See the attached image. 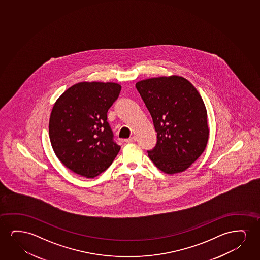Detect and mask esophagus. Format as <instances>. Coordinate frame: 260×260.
<instances>
[{
	"label": "esophagus",
	"mask_w": 260,
	"mask_h": 260,
	"mask_svg": "<svg viewBox=\"0 0 260 260\" xmlns=\"http://www.w3.org/2000/svg\"><path fill=\"white\" fill-rule=\"evenodd\" d=\"M135 141L136 138H134V137H132L131 139H126V140H125V142L126 143H133L135 142Z\"/></svg>",
	"instance_id": "34e87169"
}]
</instances>
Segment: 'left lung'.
Segmentation results:
<instances>
[{
  "label": "left lung",
  "mask_w": 260,
  "mask_h": 260,
  "mask_svg": "<svg viewBox=\"0 0 260 260\" xmlns=\"http://www.w3.org/2000/svg\"><path fill=\"white\" fill-rule=\"evenodd\" d=\"M153 118L156 146L147 151L160 171H185L206 148L210 129L202 96L192 83L178 75L146 79L136 83Z\"/></svg>",
  "instance_id": "left-lung-1"
}]
</instances>
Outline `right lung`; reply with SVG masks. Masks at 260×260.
Listing matches in <instances>:
<instances>
[{"mask_svg":"<svg viewBox=\"0 0 260 260\" xmlns=\"http://www.w3.org/2000/svg\"><path fill=\"white\" fill-rule=\"evenodd\" d=\"M121 89L115 82H79L54 104L49 121L50 143L58 160L76 174L95 178L121 149L107 121V111Z\"/></svg>","mask_w":260,"mask_h":260,"instance_id":"right-lung-1","label":"right lung"}]
</instances>
